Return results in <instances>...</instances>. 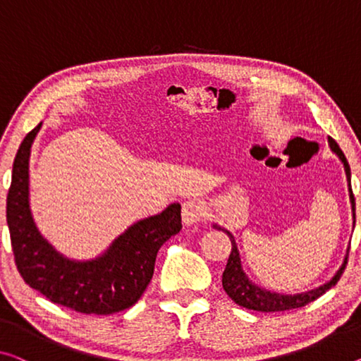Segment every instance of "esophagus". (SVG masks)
<instances>
[{
	"instance_id": "obj_1",
	"label": "esophagus",
	"mask_w": 361,
	"mask_h": 361,
	"mask_svg": "<svg viewBox=\"0 0 361 361\" xmlns=\"http://www.w3.org/2000/svg\"><path fill=\"white\" fill-rule=\"evenodd\" d=\"M203 218L204 208L202 202H198V200H187V202L182 204V221H184L185 226L195 224L198 221H203Z\"/></svg>"
}]
</instances>
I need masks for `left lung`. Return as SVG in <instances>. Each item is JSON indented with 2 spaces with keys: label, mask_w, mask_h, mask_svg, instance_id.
<instances>
[{
  "label": "left lung",
  "mask_w": 361,
  "mask_h": 361,
  "mask_svg": "<svg viewBox=\"0 0 361 361\" xmlns=\"http://www.w3.org/2000/svg\"><path fill=\"white\" fill-rule=\"evenodd\" d=\"M329 147H331L332 152H334L337 157H339V159L343 163V168H345L347 182H348V193H350V203H352V212H353V219H355V197H353L352 185H350V166H348L345 154L342 153V149L339 148V145H337L334 138H331V137H329ZM353 224H355V221H353ZM213 227H218V229H221V227L216 226V224H213ZM221 231H224L226 234L229 235L231 243H232V250H231V255H229V259H227L226 269L223 273L224 290H226L227 295H229L237 305H240V307L248 308V310H255V312L273 313V312H286V310L305 307L307 303L313 302L318 297L323 295V293L326 290H329L332 286H336L337 281L341 279L343 269H345V266H347L348 253H347L345 259H343L341 268L337 269V273L334 274V277H332L331 281L326 282V284L316 287V289H312L308 292L293 293V295H286V293H276V292L262 289V287L253 284V282L248 279V276L243 273V269H242L240 255H238L234 235H232L231 232L226 231V229H221Z\"/></svg>",
  "instance_id": "8db88e82"
}]
</instances>
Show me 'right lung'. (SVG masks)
<instances>
[{
  "label": "right lung",
  "instance_id": "1",
  "mask_svg": "<svg viewBox=\"0 0 361 361\" xmlns=\"http://www.w3.org/2000/svg\"><path fill=\"white\" fill-rule=\"evenodd\" d=\"M42 123L22 140L14 158L6 219L14 262L27 286L53 303L85 314H113L132 307L145 292L158 250L182 229L180 204L137 221L103 255L75 262L40 234L29 202L30 148Z\"/></svg>",
  "mask_w": 361,
  "mask_h": 361
}]
</instances>
